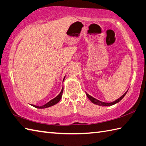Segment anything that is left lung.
<instances>
[{
  "label": "left lung",
  "instance_id": "1",
  "mask_svg": "<svg viewBox=\"0 0 146 146\" xmlns=\"http://www.w3.org/2000/svg\"><path fill=\"white\" fill-rule=\"evenodd\" d=\"M127 91L125 92L124 94H123V95L121 97V98H119L118 99L115 100V101H114V102H110V103H107V102H101V101H100V100H98V99H95V98H92V96H90V95H89L86 92V95H87V98H88L89 99V100H90V101H91L92 103L95 104L99 105V106H109L114 105V104H115L119 102L120 101V100H122V99H123V98H124V97L125 96V94H127Z\"/></svg>",
  "mask_w": 146,
  "mask_h": 146
}]
</instances>
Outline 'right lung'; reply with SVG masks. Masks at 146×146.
<instances>
[{
    "label": "right lung",
    "mask_w": 146,
    "mask_h": 146,
    "mask_svg": "<svg viewBox=\"0 0 146 146\" xmlns=\"http://www.w3.org/2000/svg\"><path fill=\"white\" fill-rule=\"evenodd\" d=\"M65 78V77H64ZM64 81V80H63ZM63 90H64V88L62 89V90H61V92H60V94L59 95H58L57 97H56L54 99H52L51 100H50L49 102H47V104H46L44 105V106H35V105H32V106H34V108H38V109H44V108H48V107H50V106H52L55 104H56L57 102H59V100H60L61 98H62V94L63 93Z\"/></svg>",
    "instance_id": "obj_1"
}]
</instances>
